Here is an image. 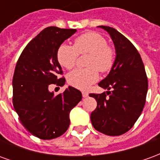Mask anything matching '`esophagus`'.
Masks as SVG:
<instances>
[{
	"label": "esophagus",
	"mask_w": 160,
	"mask_h": 160,
	"mask_svg": "<svg viewBox=\"0 0 160 160\" xmlns=\"http://www.w3.org/2000/svg\"><path fill=\"white\" fill-rule=\"evenodd\" d=\"M88 95H89V93L87 92H82V96H83V98L88 97Z\"/></svg>",
	"instance_id": "34e87169"
}]
</instances>
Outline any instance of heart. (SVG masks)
Listing matches in <instances>:
<instances>
[{
	"label": "heart",
	"instance_id": "b5f03b06",
	"mask_svg": "<svg viewBox=\"0 0 160 160\" xmlns=\"http://www.w3.org/2000/svg\"><path fill=\"white\" fill-rule=\"evenodd\" d=\"M89 54L87 68H79L71 72L68 76V83L78 89L86 90L95 83L98 78V71L109 72L116 60V52L108 45L106 38L99 33L90 32L75 38L73 46L62 43L56 52L60 65L67 69H72L76 64L78 56Z\"/></svg>",
	"mask_w": 160,
	"mask_h": 160
}]
</instances>
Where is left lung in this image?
<instances>
[{
	"instance_id": "1",
	"label": "left lung",
	"mask_w": 160,
	"mask_h": 160,
	"mask_svg": "<svg viewBox=\"0 0 160 160\" xmlns=\"http://www.w3.org/2000/svg\"><path fill=\"white\" fill-rule=\"evenodd\" d=\"M99 27L111 35L117 56L110 73L98 83L107 92L89 95L97 101L91 121L96 130L116 136L128 132L141 116L148 93V76L134 44L114 28Z\"/></svg>"
}]
</instances>
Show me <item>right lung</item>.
<instances>
[{"instance_id": "1", "label": "right lung", "mask_w": 160, "mask_h": 160, "mask_svg": "<svg viewBox=\"0 0 160 160\" xmlns=\"http://www.w3.org/2000/svg\"><path fill=\"white\" fill-rule=\"evenodd\" d=\"M76 32L75 29L49 26L38 34L21 53L12 78V104L23 126L36 137L51 140L63 134L69 126V112L82 94L68 87L62 93L49 92L51 84L65 83L57 61L59 46Z\"/></svg>"}]
</instances>
